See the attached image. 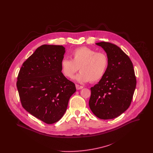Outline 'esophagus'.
Masks as SVG:
<instances>
[{
	"label": "esophagus",
	"mask_w": 153,
	"mask_h": 153,
	"mask_svg": "<svg viewBox=\"0 0 153 153\" xmlns=\"http://www.w3.org/2000/svg\"><path fill=\"white\" fill-rule=\"evenodd\" d=\"M76 89H77V90H80V89H82V88H83V86H80V85H77V84H76Z\"/></svg>",
	"instance_id": "esophagus-1"
}]
</instances>
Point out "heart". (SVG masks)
I'll return each mask as SVG.
<instances>
[{
	"instance_id": "b5f03b06",
	"label": "heart",
	"mask_w": 153,
	"mask_h": 153,
	"mask_svg": "<svg viewBox=\"0 0 153 153\" xmlns=\"http://www.w3.org/2000/svg\"><path fill=\"white\" fill-rule=\"evenodd\" d=\"M71 60L63 59L60 62L62 74L67 78L72 79L80 70L76 79L80 82L91 83L101 80L107 71L108 57L104 52H97L92 48L82 47L74 50Z\"/></svg>"
}]
</instances>
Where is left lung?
Instances as JSON below:
<instances>
[{
	"label": "left lung",
	"instance_id": "left-lung-1",
	"mask_svg": "<svg viewBox=\"0 0 153 153\" xmlns=\"http://www.w3.org/2000/svg\"><path fill=\"white\" fill-rule=\"evenodd\" d=\"M109 59L103 77L91 88L89 106L93 114L104 120L116 118L129 108L136 86L133 65L129 57L113 43L101 42Z\"/></svg>",
	"mask_w": 153,
	"mask_h": 153
}]
</instances>
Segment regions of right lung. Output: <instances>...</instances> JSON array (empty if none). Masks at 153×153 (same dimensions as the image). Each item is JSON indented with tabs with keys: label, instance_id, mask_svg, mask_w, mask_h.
I'll list each match as a JSON object with an SVG mask.
<instances>
[{
	"label": "right lung",
	"instance_id": "obj_1",
	"mask_svg": "<svg viewBox=\"0 0 153 153\" xmlns=\"http://www.w3.org/2000/svg\"><path fill=\"white\" fill-rule=\"evenodd\" d=\"M62 45H43L22 64L16 86L23 108L47 124L59 121L67 110L75 84L61 71Z\"/></svg>",
	"mask_w": 153,
	"mask_h": 153
}]
</instances>
